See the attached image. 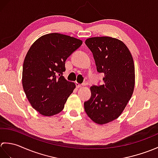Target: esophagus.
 Returning a JSON list of instances; mask_svg holds the SVG:
<instances>
[{"label":"esophagus","mask_w":158,"mask_h":158,"mask_svg":"<svg viewBox=\"0 0 158 158\" xmlns=\"http://www.w3.org/2000/svg\"><path fill=\"white\" fill-rule=\"evenodd\" d=\"M86 84H87V83H83V84H82V85H85ZM75 85H76V87L77 88H80V87H81V84H80V83H77V82L75 83Z\"/></svg>","instance_id":"1"}]
</instances>
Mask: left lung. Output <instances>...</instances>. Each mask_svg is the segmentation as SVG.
<instances>
[{"label": "left lung", "mask_w": 158, "mask_h": 158, "mask_svg": "<svg viewBox=\"0 0 158 158\" xmlns=\"http://www.w3.org/2000/svg\"><path fill=\"white\" fill-rule=\"evenodd\" d=\"M85 45L93 53L97 71L105 77L103 84L90 88L92 96L84 109L93 122L105 124L117 119L132 97L135 64L128 48L118 39L92 37L86 39Z\"/></svg>", "instance_id": "left-lung-1"}]
</instances>
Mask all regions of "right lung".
<instances>
[{
  "instance_id": "1",
  "label": "right lung",
  "mask_w": 158,
  "mask_h": 158,
  "mask_svg": "<svg viewBox=\"0 0 158 158\" xmlns=\"http://www.w3.org/2000/svg\"><path fill=\"white\" fill-rule=\"evenodd\" d=\"M81 45L79 39L51 33L29 49L23 61L22 85L31 105L41 115L52 116L63 110L75 88L63 76L65 62Z\"/></svg>"
}]
</instances>
